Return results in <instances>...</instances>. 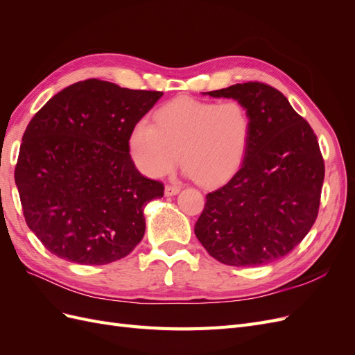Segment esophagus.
<instances>
[{
	"label": "esophagus",
	"instance_id": "obj_1",
	"mask_svg": "<svg viewBox=\"0 0 355 355\" xmlns=\"http://www.w3.org/2000/svg\"><path fill=\"white\" fill-rule=\"evenodd\" d=\"M179 191H180V185H178V184H168V185H166L164 194L167 197H171V196H176Z\"/></svg>",
	"mask_w": 355,
	"mask_h": 355
}]
</instances>
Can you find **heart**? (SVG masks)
<instances>
[{"label": "heart", "mask_w": 355, "mask_h": 355, "mask_svg": "<svg viewBox=\"0 0 355 355\" xmlns=\"http://www.w3.org/2000/svg\"><path fill=\"white\" fill-rule=\"evenodd\" d=\"M250 141L252 115L243 102L178 98L159 106L153 124L139 121L132 128L128 149L148 176H166L180 158L197 182L213 187L237 173Z\"/></svg>", "instance_id": "heart-1"}]
</instances>
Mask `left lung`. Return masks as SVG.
<instances>
[{"label":"left lung","mask_w":355,"mask_h":355,"mask_svg":"<svg viewBox=\"0 0 355 355\" xmlns=\"http://www.w3.org/2000/svg\"><path fill=\"white\" fill-rule=\"evenodd\" d=\"M243 102L252 141L240 170L209 192L194 232L214 259L259 266L282 259L317 219L324 159L313 128L271 85L249 81L206 93Z\"/></svg>","instance_id":"left-lung-1"}]
</instances>
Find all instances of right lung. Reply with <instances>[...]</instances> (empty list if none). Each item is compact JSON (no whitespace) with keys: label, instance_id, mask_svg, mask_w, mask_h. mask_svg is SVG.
Here are the masks:
<instances>
[{"label":"right lung","instance_id":"obj_1","mask_svg":"<svg viewBox=\"0 0 355 355\" xmlns=\"http://www.w3.org/2000/svg\"><path fill=\"white\" fill-rule=\"evenodd\" d=\"M163 92L85 80L32 116L15 180L29 230L46 249L80 265L127 256L145 234L144 209L164 185L139 173L128 135Z\"/></svg>","mask_w":355,"mask_h":355}]
</instances>
